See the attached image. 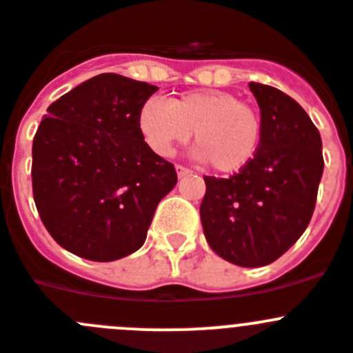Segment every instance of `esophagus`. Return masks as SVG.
<instances>
[{
  "mask_svg": "<svg viewBox=\"0 0 353 353\" xmlns=\"http://www.w3.org/2000/svg\"><path fill=\"white\" fill-rule=\"evenodd\" d=\"M192 171L189 168H183V166H176V174H179V179H183V176H189Z\"/></svg>",
  "mask_w": 353,
  "mask_h": 353,
  "instance_id": "esophagus-1",
  "label": "esophagus"
}]
</instances>
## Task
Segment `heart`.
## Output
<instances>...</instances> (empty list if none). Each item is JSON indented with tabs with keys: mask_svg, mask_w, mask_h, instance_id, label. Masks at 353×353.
Instances as JSON below:
<instances>
[{
	"mask_svg": "<svg viewBox=\"0 0 353 353\" xmlns=\"http://www.w3.org/2000/svg\"><path fill=\"white\" fill-rule=\"evenodd\" d=\"M138 129L157 155L170 157L174 145L189 141L192 155L219 173H236L254 161L263 124L259 113L228 90L203 89L163 101L148 98L138 112Z\"/></svg>",
	"mask_w": 353,
	"mask_h": 353,
	"instance_id": "heart-1",
	"label": "heart"
}]
</instances>
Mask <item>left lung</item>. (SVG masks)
<instances>
[{
  "mask_svg": "<svg viewBox=\"0 0 353 353\" xmlns=\"http://www.w3.org/2000/svg\"><path fill=\"white\" fill-rule=\"evenodd\" d=\"M263 137L254 161L229 179L205 176L201 224L212 250L243 268L271 264L308 228L324 173L322 138L282 90L248 83Z\"/></svg>",
  "mask_w": 353,
  "mask_h": 353,
  "instance_id": "1",
  "label": "left lung"
}]
</instances>
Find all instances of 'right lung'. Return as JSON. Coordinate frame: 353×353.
<instances>
[{
  "instance_id": "1",
  "label": "right lung",
  "mask_w": 353,
  "mask_h": 353,
  "mask_svg": "<svg viewBox=\"0 0 353 353\" xmlns=\"http://www.w3.org/2000/svg\"><path fill=\"white\" fill-rule=\"evenodd\" d=\"M155 90L101 73L47 108L33 140V196L47 231L71 254L110 263L137 252L176 185L173 164L138 129V112Z\"/></svg>"
}]
</instances>
